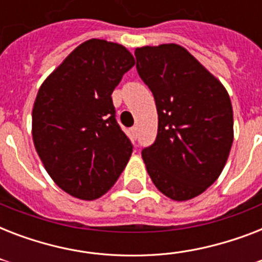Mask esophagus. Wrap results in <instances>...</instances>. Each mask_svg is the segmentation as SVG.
Returning a JSON list of instances; mask_svg holds the SVG:
<instances>
[{
    "instance_id": "esophagus-1",
    "label": "esophagus",
    "mask_w": 262,
    "mask_h": 262,
    "mask_svg": "<svg viewBox=\"0 0 262 262\" xmlns=\"http://www.w3.org/2000/svg\"><path fill=\"white\" fill-rule=\"evenodd\" d=\"M130 132L133 133V136H137V133H139V126H137V125H135V126L130 129Z\"/></svg>"
}]
</instances>
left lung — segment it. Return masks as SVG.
Instances as JSON below:
<instances>
[{
    "label": "left lung",
    "instance_id": "1",
    "mask_svg": "<svg viewBox=\"0 0 262 262\" xmlns=\"http://www.w3.org/2000/svg\"><path fill=\"white\" fill-rule=\"evenodd\" d=\"M137 72L152 91L158 136L141 155L152 182L174 201L194 199L223 171L234 141L227 90L185 47H137Z\"/></svg>",
    "mask_w": 262,
    "mask_h": 262
}]
</instances>
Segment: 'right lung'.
I'll list each match as a JSON object with an SVG mask.
<instances>
[{
  "mask_svg": "<svg viewBox=\"0 0 262 262\" xmlns=\"http://www.w3.org/2000/svg\"><path fill=\"white\" fill-rule=\"evenodd\" d=\"M135 65L122 45L90 39L40 85L32 108L35 149L51 179L80 200L110 190L130 159L111 94Z\"/></svg>",
  "mask_w": 262,
  "mask_h": 262,
  "instance_id": "add662e5",
  "label": "right lung"
}]
</instances>
